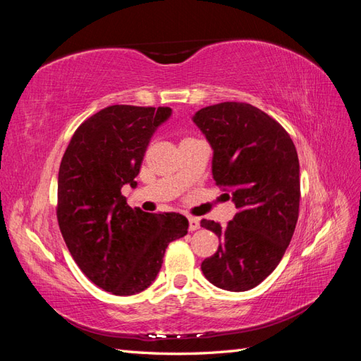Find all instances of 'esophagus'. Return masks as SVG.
Returning <instances> with one entry per match:
<instances>
[{"instance_id":"obj_1","label":"esophagus","mask_w":361,"mask_h":361,"mask_svg":"<svg viewBox=\"0 0 361 361\" xmlns=\"http://www.w3.org/2000/svg\"><path fill=\"white\" fill-rule=\"evenodd\" d=\"M200 228V220L197 217H189V231H197Z\"/></svg>"}]
</instances>
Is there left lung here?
I'll return each instance as SVG.
<instances>
[{"mask_svg":"<svg viewBox=\"0 0 361 361\" xmlns=\"http://www.w3.org/2000/svg\"><path fill=\"white\" fill-rule=\"evenodd\" d=\"M192 121L214 150V180L237 208L225 228L202 220L221 242L202 271L219 288L247 291L278 267L293 237L301 198L296 147L279 122L245 102L204 106Z\"/></svg>","mask_w":361,"mask_h":361,"instance_id":"1","label":"left lung"}]
</instances>
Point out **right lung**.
Returning a JSON list of instances; mask_svg holds the SVG:
<instances>
[{"instance_id":"right-lung-1","label":"right lung","mask_w":361,"mask_h":361,"mask_svg":"<svg viewBox=\"0 0 361 361\" xmlns=\"http://www.w3.org/2000/svg\"><path fill=\"white\" fill-rule=\"evenodd\" d=\"M171 114L169 106H106L75 130L60 163V231L83 274L113 295L147 288L167 245L188 234L185 216L133 209L121 194L136 188L150 137Z\"/></svg>"}]
</instances>
